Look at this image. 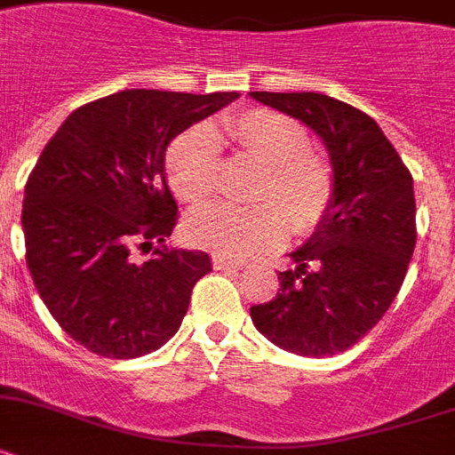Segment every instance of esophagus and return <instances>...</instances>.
I'll use <instances>...</instances> for the list:
<instances>
[{
    "label": "esophagus",
    "instance_id": "34e87169",
    "mask_svg": "<svg viewBox=\"0 0 455 455\" xmlns=\"http://www.w3.org/2000/svg\"><path fill=\"white\" fill-rule=\"evenodd\" d=\"M212 266H215L217 270H243L244 263H240V260L235 259H227V256L222 254H215L212 256Z\"/></svg>",
    "mask_w": 455,
    "mask_h": 455
}]
</instances>
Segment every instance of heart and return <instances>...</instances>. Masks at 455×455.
Masks as SVG:
<instances>
[{"label":"heart","instance_id":"heart-1","mask_svg":"<svg viewBox=\"0 0 455 455\" xmlns=\"http://www.w3.org/2000/svg\"><path fill=\"white\" fill-rule=\"evenodd\" d=\"M240 151L266 169L256 208L205 205L188 217L192 243L231 259H250L286 240L288 224L309 233L327 217L337 195L330 162L311 153L307 130L279 112L250 109L227 124ZM220 173V140L211 128L188 130L167 153V176L176 196L201 204L215 192Z\"/></svg>","mask_w":455,"mask_h":455}]
</instances>
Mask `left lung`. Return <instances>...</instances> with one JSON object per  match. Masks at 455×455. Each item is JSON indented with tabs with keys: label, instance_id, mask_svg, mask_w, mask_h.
<instances>
[{
	"label": "left lung",
	"instance_id": "obj_1",
	"mask_svg": "<svg viewBox=\"0 0 455 455\" xmlns=\"http://www.w3.org/2000/svg\"><path fill=\"white\" fill-rule=\"evenodd\" d=\"M327 146L337 195L314 235L279 272L275 299L251 307L263 337L288 353L331 357L366 337L392 307L417 243L412 173L380 125L323 93L251 91Z\"/></svg>",
	"mask_w": 455,
	"mask_h": 455
}]
</instances>
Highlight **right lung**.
Segmentation results:
<instances>
[{"label": "right lung", "mask_w": 455, "mask_h": 455, "mask_svg": "<svg viewBox=\"0 0 455 455\" xmlns=\"http://www.w3.org/2000/svg\"><path fill=\"white\" fill-rule=\"evenodd\" d=\"M238 93L125 89L75 109L47 141L22 204L27 266L54 321L91 353L148 355L179 331L211 256L157 247L179 205L164 176L169 141Z\"/></svg>", "instance_id": "right-lung-1"}]
</instances>
